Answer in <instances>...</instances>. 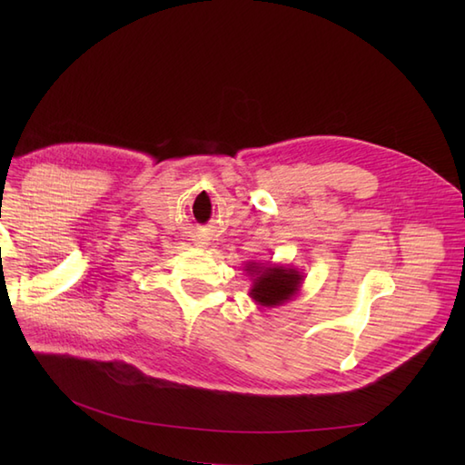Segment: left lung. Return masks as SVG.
<instances>
[{"instance_id": "8db88e82", "label": "left lung", "mask_w": 465, "mask_h": 465, "mask_svg": "<svg viewBox=\"0 0 465 465\" xmlns=\"http://www.w3.org/2000/svg\"><path fill=\"white\" fill-rule=\"evenodd\" d=\"M244 272L252 279L250 299L262 308L283 306L297 297L304 275L297 267L283 263H270L260 260H250L244 265Z\"/></svg>"}]
</instances>
